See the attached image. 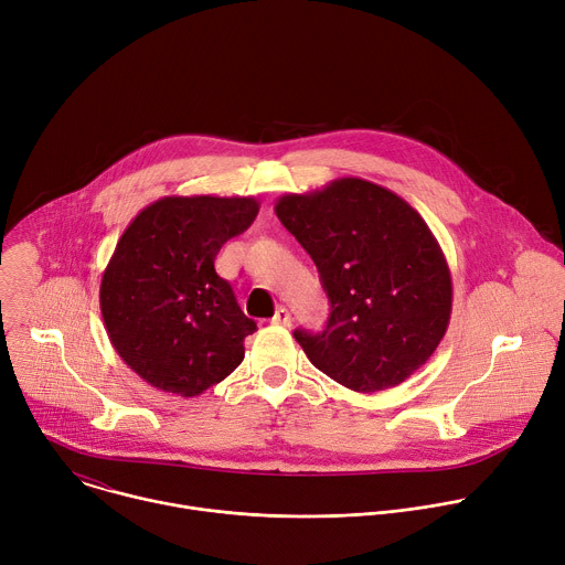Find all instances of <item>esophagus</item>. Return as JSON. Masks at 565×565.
I'll use <instances>...</instances> for the list:
<instances>
[{
  "mask_svg": "<svg viewBox=\"0 0 565 565\" xmlns=\"http://www.w3.org/2000/svg\"><path fill=\"white\" fill-rule=\"evenodd\" d=\"M270 321H273L275 327H290V324H292V317H290L288 308H277Z\"/></svg>",
  "mask_w": 565,
  "mask_h": 565,
  "instance_id": "34e87169",
  "label": "esophagus"
}]
</instances>
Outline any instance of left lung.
I'll return each mask as SVG.
<instances>
[{
    "mask_svg": "<svg viewBox=\"0 0 565 565\" xmlns=\"http://www.w3.org/2000/svg\"><path fill=\"white\" fill-rule=\"evenodd\" d=\"M275 212L331 301L324 331H295L312 366L358 393L414 375L447 333L454 295L425 218L395 192L353 177L284 194Z\"/></svg>",
    "mask_w": 565,
    "mask_h": 565,
    "instance_id": "obj_1",
    "label": "left lung"
}]
</instances>
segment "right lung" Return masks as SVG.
I'll use <instances>...</instances> for the list:
<instances>
[{
    "label": "right lung",
    "mask_w": 565,
    "mask_h": 565,
    "mask_svg": "<svg viewBox=\"0 0 565 565\" xmlns=\"http://www.w3.org/2000/svg\"><path fill=\"white\" fill-rule=\"evenodd\" d=\"M257 212L253 196H163L122 232L103 273L100 310L116 353L153 388L194 397L244 362L257 324L214 259Z\"/></svg>",
    "instance_id": "add662e5"
}]
</instances>
